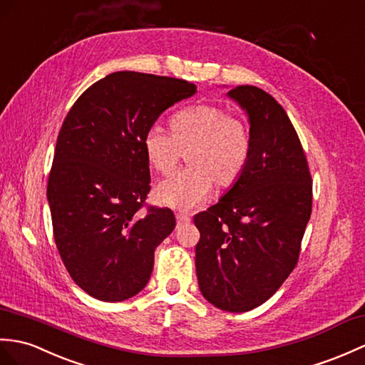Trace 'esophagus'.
Segmentation results:
<instances>
[{
	"label": "esophagus",
	"mask_w": 365,
	"mask_h": 365,
	"mask_svg": "<svg viewBox=\"0 0 365 365\" xmlns=\"http://www.w3.org/2000/svg\"><path fill=\"white\" fill-rule=\"evenodd\" d=\"M175 217H177V222H179V224H188V222H191V216L186 215V213H177Z\"/></svg>",
	"instance_id": "obj_1"
}]
</instances>
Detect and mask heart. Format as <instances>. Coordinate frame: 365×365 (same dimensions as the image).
<instances>
[{"label": "heart", "instance_id": "b5f03b06", "mask_svg": "<svg viewBox=\"0 0 365 365\" xmlns=\"http://www.w3.org/2000/svg\"><path fill=\"white\" fill-rule=\"evenodd\" d=\"M171 130L152 124L143 138L144 154L157 173L169 175L180 160L190 166L157 186L168 207L190 210L205 200L213 185L230 188L241 179L250 157L249 127L221 106L197 104L173 116Z\"/></svg>", "mask_w": 365, "mask_h": 365}]
</instances>
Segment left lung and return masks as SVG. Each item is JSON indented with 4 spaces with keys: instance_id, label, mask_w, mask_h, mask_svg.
Listing matches in <instances>:
<instances>
[{
    "instance_id": "left-lung-1",
    "label": "left lung",
    "mask_w": 365,
    "mask_h": 365,
    "mask_svg": "<svg viewBox=\"0 0 365 365\" xmlns=\"http://www.w3.org/2000/svg\"><path fill=\"white\" fill-rule=\"evenodd\" d=\"M228 96L249 115L250 157L233 188L194 216L196 272L211 304L245 312L272 297L297 266L312 182L284 108L253 86L235 87Z\"/></svg>"
}]
</instances>
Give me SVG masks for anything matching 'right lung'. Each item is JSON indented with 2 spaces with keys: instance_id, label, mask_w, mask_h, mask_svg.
Instances as JSON below:
<instances>
[{
  "instance_id": "add662e5",
  "label": "right lung",
  "mask_w": 365,
  "mask_h": 365,
  "mask_svg": "<svg viewBox=\"0 0 365 365\" xmlns=\"http://www.w3.org/2000/svg\"><path fill=\"white\" fill-rule=\"evenodd\" d=\"M183 79L116 71L90 86L66 113L48 179L53 233L68 274L103 302L148 284L157 245L175 227L169 208L146 205L143 138L168 107L192 96Z\"/></svg>"
}]
</instances>
